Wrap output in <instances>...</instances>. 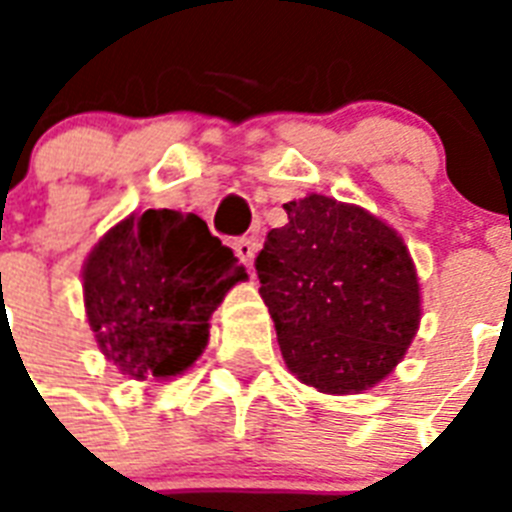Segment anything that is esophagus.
<instances>
[{"label": "esophagus", "mask_w": 512, "mask_h": 512, "mask_svg": "<svg viewBox=\"0 0 512 512\" xmlns=\"http://www.w3.org/2000/svg\"><path fill=\"white\" fill-rule=\"evenodd\" d=\"M233 249H236V255H239L241 263L252 265V260H255L260 244H257L255 236H244V239H239L236 244H233Z\"/></svg>", "instance_id": "obj_1"}]
</instances>
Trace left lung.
Returning a JSON list of instances; mask_svg holds the SVG:
<instances>
[{
    "mask_svg": "<svg viewBox=\"0 0 512 512\" xmlns=\"http://www.w3.org/2000/svg\"><path fill=\"white\" fill-rule=\"evenodd\" d=\"M255 260L284 364L329 396L374 388L422 319L417 268L396 228L324 193L289 201Z\"/></svg>",
    "mask_w": 512,
    "mask_h": 512,
    "instance_id": "1",
    "label": "left lung"
}]
</instances>
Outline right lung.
I'll return each mask as SVG.
<instances>
[{"label":"right lung","instance_id":"1","mask_svg":"<svg viewBox=\"0 0 512 512\" xmlns=\"http://www.w3.org/2000/svg\"><path fill=\"white\" fill-rule=\"evenodd\" d=\"M244 265L196 215L132 212L82 265L84 313L100 353L132 380H172L196 364L209 319Z\"/></svg>","mask_w":512,"mask_h":512}]
</instances>
